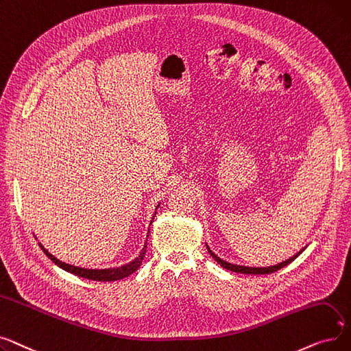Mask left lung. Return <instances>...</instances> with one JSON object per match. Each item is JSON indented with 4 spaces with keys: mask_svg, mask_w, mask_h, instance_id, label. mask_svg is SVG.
<instances>
[{
    "mask_svg": "<svg viewBox=\"0 0 351 351\" xmlns=\"http://www.w3.org/2000/svg\"><path fill=\"white\" fill-rule=\"evenodd\" d=\"M207 250H208L210 256H211L217 263H219L221 267H224V269H227V270H230V271L243 273V274H270V273H274V271L282 269V267H285V265L290 264L294 258H297L300 254H302V252H303L304 248L302 250V252H298L297 254H294L291 258H289V260H286V261H282V263H280V264H277V265H271V267H244V265H236V264H231V263H227V261L221 260L220 257H217L208 247H207Z\"/></svg>",
    "mask_w": 351,
    "mask_h": 351,
    "instance_id": "left-lung-1",
    "label": "left lung"
}]
</instances>
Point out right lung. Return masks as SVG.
Returning a JSON list of instances; mask_svg holds the SVG:
<instances>
[{
  "label": "right lung",
  "mask_w": 351,
  "mask_h": 351,
  "mask_svg": "<svg viewBox=\"0 0 351 351\" xmlns=\"http://www.w3.org/2000/svg\"><path fill=\"white\" fill-rule=\"evenodd\" d=\"M158 208V207H157ZM154 220V217H153ZM43 252L47 254V257L51 260L53 263H56L58 267H61L62 270L69 271V273H73L78 277H82V278H88V280H94V281H117V280H121L124 277H128L130 274H132L134 271L138 270V267L141 265L143 263V258H144V254H145V248H147V243L144 245V248L141 250L140 256L134 260L131 261L125 265H121V267H117V269H108V270H87V269H81V267H75V265H70V264H65L62 261H60L58 258H56L54 256L49 254L47 250L40 244Z\"/></svg>",
  "instance_id": "right-lung-1"
}]
</instances>
